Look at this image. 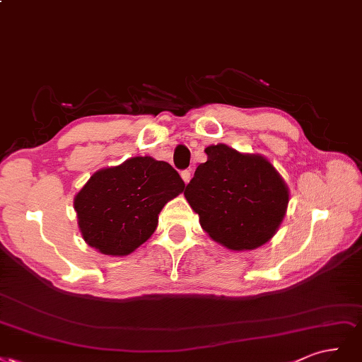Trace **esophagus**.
<instances>
[{
    "mask_svg": "<svg viewBox=\"0 0 362 362\" xmlns=\"http://www.w3.org/2000/svg\"><path fill=\"white\" fill-rule=\"evenodd\" d=\"M180 176H182L185 183H189V180H191V171L189 170H185V171L180 173Z\"/></svg>",
    "mask_w": 362,
    "mask_h": 362,
    "instance_id": "1",
    "label": "esophagus"
}]
</instances>
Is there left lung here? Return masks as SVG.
<instances>
[{
	"label": "left lung",
	"mask_w": 362,
	"mask_h": 362,
	"mask_svg": "<svg viewBox=\"0 0 362 362\" xmlns=\"http://www.w3.org/2000/svg\"><path fill=\"white\" fill-rule=\"evenodd\" d=\"M185 197L203 230L228 250L262 247L281 224L288 188L269 160L226 144L206 147Z\"/></svg>",
	"instance_id": "obj_1"
}]
</instances>
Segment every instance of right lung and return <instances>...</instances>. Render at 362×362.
<instances>
[{
	"label": "right lung",
	"instance_id": "add662e5",
	"mask_svg": "<svg viewBox=\"0 0 362 362\" xmlns=\"http://www.w3.org/2000/svg\"><path fill=\"white\" fill-rule=\"evenodd\" d=\"M183 189L179 173L150 156L99 170L74 202L81 235L102 254H131L153 235L162 207Z\"/></svg>",
	"mask_w": 362,
	"mask_h": 362
}]
</instances>
